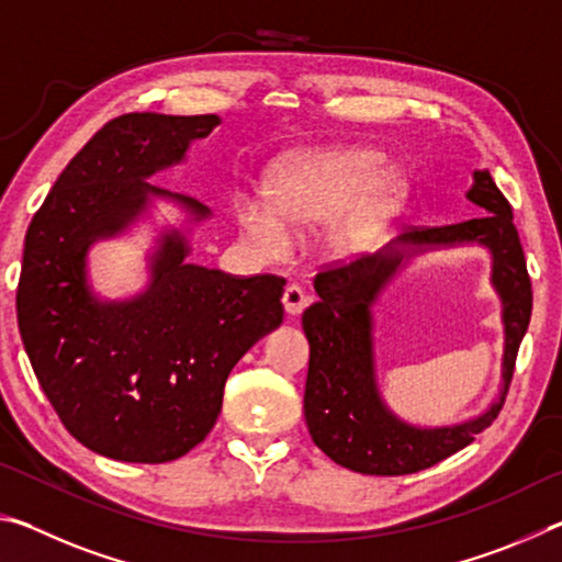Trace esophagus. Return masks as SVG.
I'll use <instances>...</instances> for the list:
<instances>
[{"label": "esophagus", "instance_id": "34e87169", "mask_svg": "<svg viewBox=\"0 0 562 562\" xmlns=\"http://www.w3.org/2000/svg\"><path fill=\"white\" fill-rule=\"evenodd\" d=\"M310 304V297L307 294H304V290L302 288H297V284H288V288H284V292H282V307H284V312H288V315H300V312L307 307Z\"/></svg>", "mask_w": 562, "mask_h": 562}]
</instances>
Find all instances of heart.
<instances>
[{
    "label": "heart",
    "instance_id": "1",
    "mask_svg": "<svg viewBox=\"0 0 562 562\" xmlns=\"http://www.w3.org/2000/svg\"><path fill=\"white\" fill-rule=\"evenodd\" d=\"M364 146L307 148L284 156L268 176V198H240L235 217L265 252H282L292 233L322 231V252L347 262L367 255L402 217L408 183Z\"/></svg>",
    "mask_w": 562,
    "mask_h": 562
}]
</instances>
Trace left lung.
Instances as JSON below:
<instances>
[{
	"instance_id": "left-lung-1",
	"label": "left lung",
	"mask_w": 562,
	"mask_h": 562,
	"mask_svg": "<svg viewBox=\"0 0 562 562\" xmlns=\"http://www.w3.org/2000/svg\"><path fill=\"white\" fill-rule=\"evenodd\" d=\"M465 198L486 213L456 225L414 227L379 252L337 265L315 278L319 300L302 315V329L310 341L304 418L312 441L349 471L404 475L429 469L469 446L475 434L488 429L506 402L532 310L526 255L513 225L510 203L493 183L488 170H475ZM471 241L483 244L492 252V281L504 304L507 347L502 394L471 423L422 430L398 419L378 394L371 304L414 254Z\"/></svg>"
}]
</instances>
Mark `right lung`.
<instances>
[{"mask_svg":"<svg viewBox=\"0 0 562 562\" xmlns=\"http://www.w3.org/2000/svg\"><path fill=\"white\" fill-rule=\"evenodd\" d=\"M217 123L215 113L109 121L64 168L26 231L16 290L24 349L66 431L106 459L186 456L215 426L233 367L282 325V278L190 265L180 231L160 235L150 282L136 297L103 302L87 282L89 247L126 231L150 198H168L193 221L211 215L146 178L180 164Z\"/></svg>","mask_w":562,"mask_h":562,"instance_id":"add662e5","label":"right lung"}]
</instances>
